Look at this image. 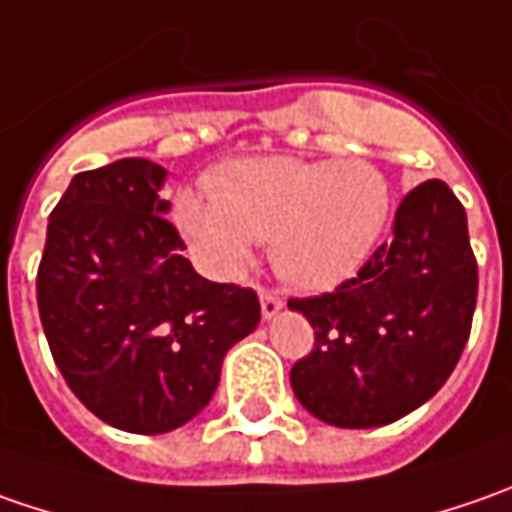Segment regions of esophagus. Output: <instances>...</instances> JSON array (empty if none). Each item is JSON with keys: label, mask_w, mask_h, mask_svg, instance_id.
<instances>
[{"label": "esophagus", "mask_w": 512, "mask_h": 512, "mask_svg": "<svg viewBox=\"0 0 512 512\" xmlns=\"http://www.w3.org/2000/svg\"><path fill=\"white\" fill-rule=\"evenodd\" d=\"M259 299H262V316H265V319H273V316L285 307V299H282L276 290H262Z\"/></svg>", "instance_id": "34e87169"}]
</instances>
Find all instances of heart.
I'll list each match as a JSON object with an SVG mask.
<instances>
[{
	"label": "heart",
	"mask_w": 512,
	"mask_h": 512,
	"mask_svg": "<svg viewBox=\"0 0 512 512\" xmlns=\"http://www.w3.org/2000/svg\"><path fill=\"white\" fill-rule=\"evenodd\" d=\"M390 185L364 159L259 156L210 179V196L182 190L176 225L216 276H239L253 242H270L273 267L305 290H327L367 262L390 219Z\"/></svg>",
	"instance_id": "1"
}]
</instances>
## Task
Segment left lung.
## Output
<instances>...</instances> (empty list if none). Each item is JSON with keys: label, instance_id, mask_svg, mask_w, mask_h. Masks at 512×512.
Listing matches in <instances>:
<instances>
[{"label": "left lung", "instance_id": "8db88e82", "mask_svg": "<svg viewBox=\"0 0 512 512\" xmlns=\"http://www.w3.org/2000/svg\"><path fill=\"white\" fill-rule=\"evenodd\" d=\"M479 267L467 213L442 179L413 187L393 239L336 290L290 299L316 342L293 364L296 399L336 427L407 416L447 382L470 339Z\"/></svg>", "mask_w": 512, "mask_h": 512}]
</instances>
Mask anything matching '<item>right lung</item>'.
<instances>
[{"label": "right lung", "mask_w": 512, "mask_h": 512, "mask_svg": "<svg viewBox=\"0 0 512 512\" xmlns=\"http://www.w3.org/2000/svg\"><path fill=\"white\" fill-rule=\"evenodd\" d=\"M165 179L148 159L76 173L36 273L42 327L73 396L142 436L202 413L225 353L262 316L250 287L207 282L182 256Z\"/></svg>", "instance_id": "right-lung-1"}]
</instances>
